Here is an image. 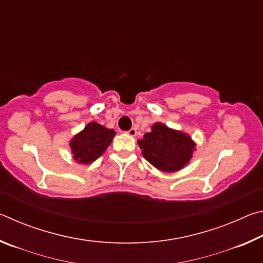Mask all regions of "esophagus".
<instances>
[{
  "mask_svg": "<svg viewBox=\"0 0 263 263\" xmlns=\"http://www.w3.org/2000/svg\"><path fill=\"white\" fill-rule=\"evenodd\" d=\"M127 135L128 136H131V137H136V135H137V130H136V128H130V130H128L127 131Z\"/></svg>",
  "mask_w": 263,
  "mask_h": 263,
  "instance_id": "esophagus-1",
  "label": "esophagus"
}]
</instances>
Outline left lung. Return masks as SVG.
I'll return each mask as SVG.
<instances>
[{
    "label": "left lung",
    "mask_w": 263,
    "mask_h": 263,
    "mask_svg": "<svg viewBox=\"0 0 263 263\" xmlns=\"http://www.w3.org/2000/svg\"><path fill=\"white\" fill-rule=\"evenodd\" d=\"M141 154L163 173H175L190 162L196 151V142L183 131L174 130L162 123H155L151 132L138 140Z\"/></svg>",
    "instance_id": "left-lung-1"
}]
</instances>
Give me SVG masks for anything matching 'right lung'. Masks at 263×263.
I'll return each mask as SVG.
<instances>
[{
	"label": "right lung",
	"instance_id": "right-lung-1",
	"mask_svg": "<svg viewBox=\"0 0 263 263\" xmlns=\"http://www.w3.org/2000/svg\"><path fill=\"white\" fill-rule=\"evenodd\" d=\"M115 135L112 128L96 122L88 123L83 130L77 133L69 141L73 160L81 164L94 162L109 147Z\"/></svg>",
	"mask_w": 263,
	"mask_h": 263
}]
</instances>
